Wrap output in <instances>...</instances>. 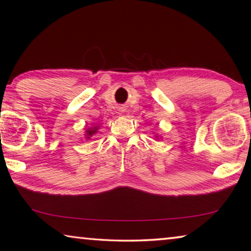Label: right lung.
Segmentation results:
<instances>
[{
    "instance_id": "1",
    "label": "right lung",
    "mask_w": 251,
    "mask_h": 251,
    "mask_svg": "<svg viewBox=\"0 0 251 251\" xmlns=\"http://www.w3.org/2000/svg\"><path fill=\"white\" fill-rule=\"evenodd\" d=\"M97 129H99V127H97V126L91 127V128H88V129L86 130V138L90 139V138L92 137V136L96 133Z\"/></svg>"
}]
</instances>
